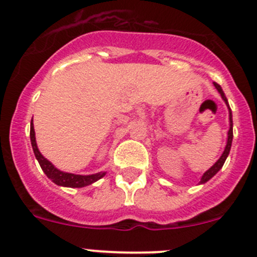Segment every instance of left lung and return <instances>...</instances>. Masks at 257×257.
Segmentation results:
<instances>
[{
  "mask_svg": "<svg viewBox=\"0 0 257 257\" xmlns=\"http://www.w3.org/2000/svg\"><path fill=\"white\" fill-rule=\"evenodd\" d=\"M213 85H215V88L217 89V91L220 93L221 98L223 99V101L226 103V105H227L228 108V119H230V129H228L227 132V142H226V147L225 149H223L222 154H221L220 158L217 159V162H216L215 164H213L212 167H211L210 169H207V171L203 173V176L201 177V181H200V184H203L206 183V182L210 181L211 178H212L213 176H215L216 173H217L218 171H220L221 168H222L223 163H225L226 158L228 157V154H230V149H231V144H232V138H233V132H232V126H233V123H232V113H231V108L230 105H228V101H227V98H226L225 93H223L222 88H221L220 85H218L217 83H213Z\"/></svg>",
  "mask_w": 257,
  "mask_h": 257,
  "instance_id": "left-lung-1",
  "label": "left lung"
}]
</instances>
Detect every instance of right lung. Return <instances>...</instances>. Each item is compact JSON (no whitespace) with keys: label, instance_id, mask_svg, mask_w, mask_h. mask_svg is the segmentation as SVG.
I'll return each instance as SVG.
<instances>
[{"label":"right lung","instance_id":"right-lung-1","mask_svg":"<svg viewBox=\"0 0 257 257\" xmlns=\"http://www.w3.org/2000/svg\"><path fill=\"white\" fill-rule=\"evenodd\" d=\"M30 138H31V146L34 149L35 157H36L37 162L40 163V167L44 171V173L46 174L47 178L51 179L55 184L62 187H70V188H81V187L89 186V184H93L94 182L99 181L100 178H103L106 174V172H98L95 174H88V176H83V174H74L69 173V172H62L60 169H57L54 164L50 161H47L41 153H40L39 148H37L36 144V138H35V129H34V123L30 124Z\"/></svg>","mask_w":257,"mask_h":257}]
</instances>
